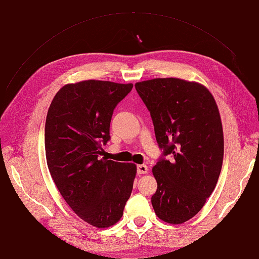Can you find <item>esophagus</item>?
Here are the masks:
<instances>
[{"mask_svg":"<svg viewBox=\"0 0 259 259\" xmlns=\"http://www.w3.org/2000/svg\"><path fill=\"white\" fill-rule=\"evenodd\" d=\"M148 171V167L145 164H139L137 165V174L138 175H142V174H146Z\"/></svg>","mask_w":259,"mask_h":259,"instance_id":"esophagus-1","label":"esophagus"}]
</instances>
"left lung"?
Segmentation results:
<instances>
[{
  "label": "left lung",
  "instance_id": "8db88e82",
  "mask_svg": "<svg viewBox=\"0 0 259 259\" xmlns=\"http://www.w3.org/2000/svg\"><path fill=\"white\" fill-rule=\"evenodd\" d=\"M135 89L162 150L152 168L158 183L153 209L164 222L183 224L199 213L221 174L224 135L217 105L203 85L175 77L139 82Z\"/></svg>",
  "mask_w": 259,
  "mask_h": 259
}]
</instances>
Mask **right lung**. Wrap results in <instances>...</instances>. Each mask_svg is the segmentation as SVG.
Listing matches in <instances>:
<instances>
[{"instance_id": "add662e5", "label": "right lung", "mask_w": 259, "mask_h": 259, "mask_svg": "<svg viewBox=\"0 0 259 259\" xmlns=\"http://www.w3.org/2000/svg\"><path fill=\"white\" fill-rule=\"evenodd\" d=\"M133 84L89 80L67 84L55 95L45 123L51 176L74 213L97 228L121 219L131 197L136 165L101 158L110 140L116 105Z\"/></svg>"}]
</instances>
